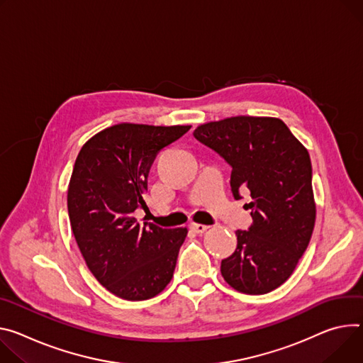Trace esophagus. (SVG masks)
<instances>
[{
	"label": "esophagus",
	"mask_w": 363,
	"mask_h": 363,
	"mask_svg": "<svg viewBox=\"0 0 363 363\" xmlns=\"http://www.w3.org/2000/svg\"><path fill=\"white\" fill-rule=\"evenodd\" d=\"M191 228H192V232L199 233V235H203L204 232H207L208 225H206V224H200V223H192V224H191Z\"/></svg>",
	"instance_id": "1"
}]
</instances>
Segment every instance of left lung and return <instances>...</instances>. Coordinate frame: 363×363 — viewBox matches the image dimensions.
Instances as JSON below:
<instances>
[{
  "label": "left lung",
  "instance_id": "left-lung-1",
  "mask_svg": "<svg viewBox=\"0 0 363 363\" xmlns=\"http://www.w3.org/2000/svg\"><path fill=\"white\" fill-rule=\"evenodd\" d=\"M194 136L232 167V191H249L253 218L238 230V247L221 260L224 281L259 295L282 285L306 252L315 223L308 150L277 117L236 116L204 123Z\"/></svg>",
  "mask_w": 363,
  "mask_h": 363
}]
</instances>
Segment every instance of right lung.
Listing matches in <instances>:
<instances>
[{
	"label": "right lung",
	"mask_w": 363,
	"mask_h": 363,
	"mask_svg": "<svg viewBox=\"0 0 363 363\" xmlns=\"http://www.w3.org/2000/svg\"><path fill=\"white\" fill-rule=\"evenodd\" d=\"M191 125L120 123L92 136L78 153L68 186V213L88 269L128 301L149 300L171 282L188 228L139 223L156 155ZM145 220V218H143Z\"/></svg>",
	"instance_id": "add662e5"
}]
</instances>
